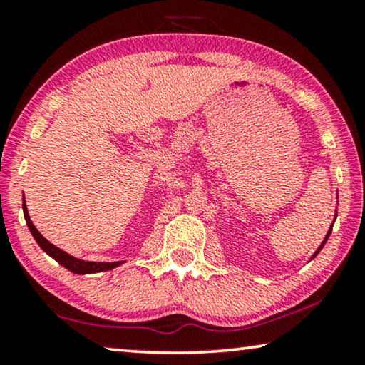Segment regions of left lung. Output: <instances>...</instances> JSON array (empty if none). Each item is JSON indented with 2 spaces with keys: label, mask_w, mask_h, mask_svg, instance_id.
<instances>
[{
  "label": "left lung",
  "mask_w": 365,
  "mask_h": 365,
  "mask_svg": "<svg viewBox=\"0 0 365 365\" xmlns=\"http://www.w3.org/2000/svg\"><path fill=\"white\" fill-rule=\"evenodd\" d=\"M331 231H332V227H331V229H329V232H327V236H326V239H324V241H322V244H321V247H319V249H317V251H316V254H314V256H317V254H319V252H321V249H322V246H324V244H326V241H327V237H329V236H331Z\"/></svg>",
  "instance_id": "8db88e82"
}]
</instances>
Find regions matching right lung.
Returning <instances> with one entry per match:
<instances>
[{"instance_id":"add662e5","label":"right lung","mask_w":365,"mask_h":365,"mask_svg":"<svg viewBox=\"0 0 365 365\" xmlns=\"http://www.w3.org/2000/svg\"><path fill=\"white\" fill-rule=\"evenodd\" d=\"M23 212H24V219H26V224L29 227V231H31L33 237L36 239V242L39 244V247L43 249L44 252L49 254L54 261H58L61 264L63 267L69 269V271L74 272V274H93V272H103V271H111V269L118 267L119 264L123 262H89V261H81V259H76L73 256H69L61 249L54 246L49 241H46L36 227H34V224L31 222V219H29V214H28V209H26V204L23 202Z\"/></svg>"}]
</instances>
